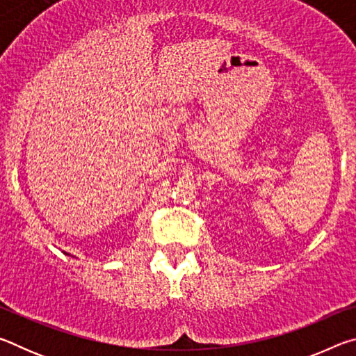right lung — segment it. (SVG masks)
I'll use <instances>...</instances> for the list:
<instances>
[{
    "label": "right lung",
    "instance_id": "obj_1",
    "mask_svg": "<svg viewBox=\"0 0 356 356\" xmlns=\"http://www.w3.org/2000/svg\"><path fill=\"white\" fill-rule=\"evenodd\" d=\"M65 254H67V252H65ZM67 256H69V254H67Z\"/></svg>",
    "mask_w": 356,
    "mask_h": 356
}]
</instances>
